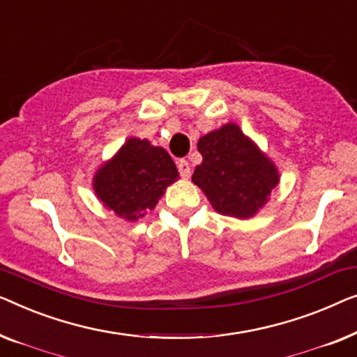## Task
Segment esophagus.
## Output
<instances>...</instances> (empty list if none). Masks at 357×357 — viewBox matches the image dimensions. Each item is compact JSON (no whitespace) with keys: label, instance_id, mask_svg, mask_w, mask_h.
<instances>
[{"label":"esophagus","instance_id":"34e87169","mask_svg":"<svg viewBox=\"0 0 357 357\" xmlns=\"http://www.w3.org/2000/svg\"><path fill=\"white\" fill-rule=\"evenodd\" d=\"M178 172L181 174V178H189L190 176V167L188 163V160H179L178 162Z\"/></svg>","mask_w":357,"mask_h":357}]
</instances>
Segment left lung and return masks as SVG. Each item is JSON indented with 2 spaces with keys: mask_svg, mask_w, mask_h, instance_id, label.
Instances as JSON below:
<instances>
[{
  "mask_svg": "<svg viewBox=\"0 0 357 357\" xmlns=\"http://www.w3.org/2000/svg\"><path fill=\"white\" fill-rule=\"evenodd\" d=\"M197 149L204 160L192 181L218 213L252 217L278 184L277 168L236 124L204 135Z\"/></svg>",
  "mask_w": 357,
  "mask_h": 357,
  "instance_id": "left-lung-1",
  "label": "left lung"
}]
</instances>
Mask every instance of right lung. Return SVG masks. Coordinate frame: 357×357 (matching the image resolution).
I'll return each instance as SVG.
<instances>
[{"instance_id":"1","label":"right lung","mask_w":357,"mask_h":357,"mask_svg":"<svg viewBox=\"0 0 357 357\" xmlns=\"http://www.w3.org/2000/svg\"><path fill=\"white\" fill-rule=\"evenodd\" d=\"M178 176L176 165L167 150L132 137L112 162L100 168L93 185L105 207L134 222L157 205L167 185Z\"/></svg>"}]
</instances>
